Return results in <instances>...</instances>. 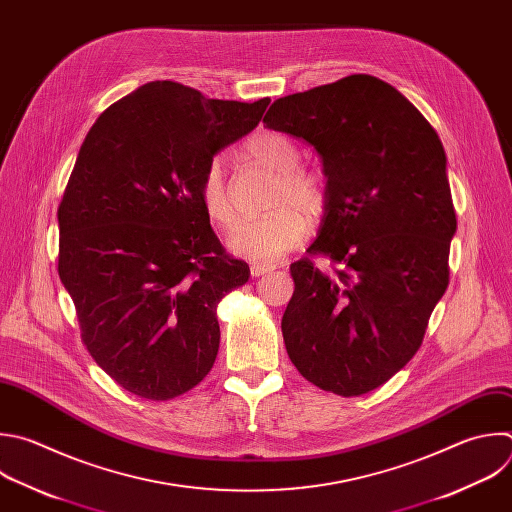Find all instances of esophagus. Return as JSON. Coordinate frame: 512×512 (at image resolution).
<instances>
[{
  "instance_id": "34e87169",
  "label": "esophagus",
  "mask_w": 512,
  "mask_h": 512,
  "mask_svg": "<svg viewBox=\"0 0 512 512\" xmlns=\"http://www.w3.org/2000/svg\"><path fill=\"white\" fill-rule=\"evenodd\" d=\"M275 267L273 265H265V263H253L251 265V277H261L265 273H271Z\"/></svg>"
}]
</instances>
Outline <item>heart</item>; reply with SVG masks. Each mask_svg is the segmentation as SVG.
I'll return each mask as SVG.
<instances>
[{"instance_id": "b5f03b06", "label": "heart", "mask_w": 512, "mask_h": 512, "mask_svg": "<svg viewBox=\"0 0 512 512\" xmlns=\"http://www.w3.org/2000/svg\"><path fill=\"white\" fill-rule=\"evenodd\" d=\"M249 158L277 173L267 201L271 213L241 221L227 239L231 253L253 263H273L309 235L327 207V185L311 168L299 166L301 148L283 132L261 130L245 146ZM199 201L213 227L229 231L237 219L227 168L221 158L209 160L199 183Z\"/></svg>"}]
</instances>
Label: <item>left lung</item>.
<instances>
[{
    "label": "left lung",
    "instance_id": "1",
    "mask_svg": "<svg viewBox=\"0 0 512 512\" xmlns=\"http://www.w3.org/2000/svg\"><path fill=\"white\" fill-rule=\"evenodd\" d=\"M263 122L309 142L327 179L319 235L289 267V360L325 392L368 394L414 358L448 287L456 213L444 146L408 98L368 74L277 98ZM313 254L332 269L317 270Z\"/></svg>",
    "mask_w": 512,
    "mask_h": 512
}]
</instances>
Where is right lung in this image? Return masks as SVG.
<instances>
[{
	"instance_id": "add662e5",
	"label": "right lung",
	"mask_w": 512,
	"mask_h": 512,
	"mask_svg": "<svg viewBox=\"0 0 512 512\" xmlns=\"http://www.w3.org/2000/svg\"><path fill=\"white\" fill-rule=\"evenodd\" d=\"M269 102L156 80L108 106L80 146L58 207V275L88 354L138 398H177L215 364L217 305L249 265L217 239L199 183Z\"/></svg>"
}]
</instances>
